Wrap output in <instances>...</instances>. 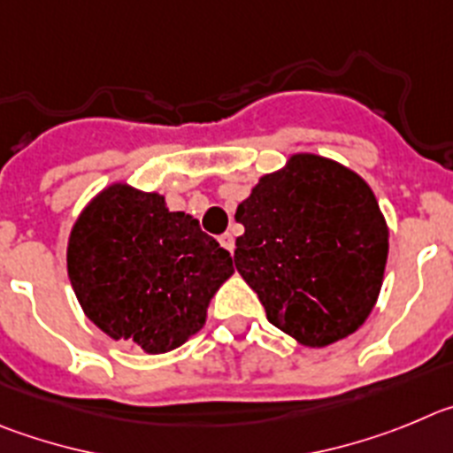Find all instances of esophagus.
Wrapping results in <instances>:
<instances>
[{
	"label": "esophagus",
	"mask_w": 453,
	"mask_h": 453,
	"mask_svg": "<svg viewBox=\"0 0 453 453\" xmlns=\"http://www.w3.org/2000/svg\"><path fill=\"white\" fill-rule=\"evenodd\" d=\"M219 243H221L227 252H234V236H232L230 232H226V234L219 236Z\"/></svg>",
	"instance_id": "obj_1"
}]
</instances>
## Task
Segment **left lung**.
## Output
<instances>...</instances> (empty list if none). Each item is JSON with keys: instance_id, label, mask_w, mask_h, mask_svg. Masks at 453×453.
Returning <instances> with one entry per match:
<instances>
[{"instance_id": "1", "label": "left lung", "mask_w": 453, "mask_h": 453, "mask_svg": "<svg viewBox=\"0 0 453 453\" xmlns=\"http://www.w3.org/2000/svg\"><path fill=\"white\" fill-rule=\"evenodd\" d=\"M243 226L234 266L271 325L304 348L357 332L377 304L388 262V223L357 171L293 153L236 207Z\"/></svg>"}]
</instances>
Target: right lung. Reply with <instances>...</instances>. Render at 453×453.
Segmentation results:
<instances>
[{
	"mask_svg": "<svg viewBox=\"0 0 453 453\" xmlns=\"http://www.w3.org/2000/svg\"><path fill=\"white\" fill-rule=\"evenodd\" d=\"M232 273L230 252L196 219L126 180L104 187L69 232L67 275L85 316L112 341L149 354L201 332Z\"/></svg>",
	"mask_w": 453,
	"mask_h": 453,
	"instance_id": "1",
	"label": "right lung"
}]
</instances>
